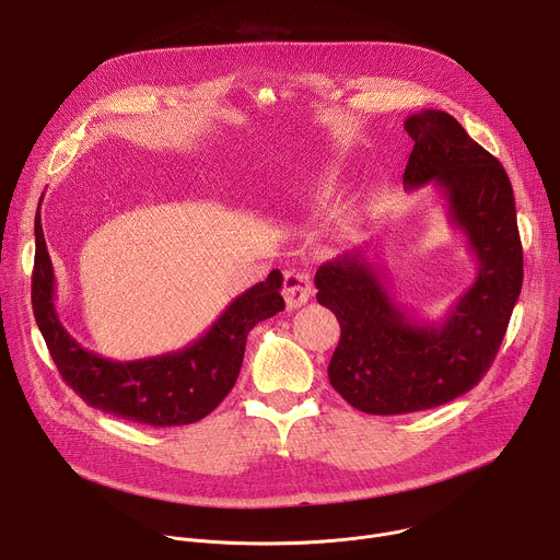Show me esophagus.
<instances>
[{
	"mask_svg": "<svg viewBox=\"0 0 560 560\" xmlns=\"http://www.w3.org/2000/svg\"><path fill=\"white\" fill-rule=\"evenodd\" d=\"M310 294H312V283L305 272L288 270L283 275V296H285L288 310H296V307L305 305Z\"/></svg>",
	"mask_w": 560,
	"mask_h": 560,
	"instance_id": "obj_1",
	"label": "esophagus"
}]
</instances>
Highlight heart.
I'll return each mask as SVG.
<instances>
[{
	"label": "heart",
	"mask_w": 560,
	"mask_h": 560,
	"mask_svg": "<svg viewBox=\"0 0 560 560\" xmlns=\"http://www.w3.org/2000/svg\"><path fill=\"white\" fill-rule=\"evenodd\" d=\"M341 184H343L341 168L332 164L316 166L310 175V197L318 203L330 201L341 190Z\"/></svg>",
	"instance_id": "1"
}]
</instances>
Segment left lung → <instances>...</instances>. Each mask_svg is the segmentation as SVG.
I'll use <instances>...</instances> for the list:
<instances>
[{
	"mask_svg": "<svg viewBox=\"0 0 560 560\" xmlns=\"http://www.w3.org/2000/svg\"><path fill=\"white\" fill-rule=\"evenodd\" d=\"M404 126L415 139L404 184L441 190L478 275L443 322L430 324L392 299L363 250L318 266L316 301L341 324L328 376L368 415L421 412L469 392L490 370L523 285L514 192L499 159L443 110L415 113Z\"/></svg>",
	"mask_w": 560,
	"mask_h": 560,
	"instance_id": "8db88e82",
	"label": "left lung"
}]
</instances>
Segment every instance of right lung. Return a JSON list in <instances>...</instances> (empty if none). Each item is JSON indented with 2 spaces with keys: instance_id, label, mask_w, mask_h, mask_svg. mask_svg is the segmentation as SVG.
Here are the masks:
<instances>
[{
  "instance_id": "add662e5",
  "label": "right lung",
  "mask_w": 560,
  "mask_h": 560,
  "mask_svg": "<svg viewBox=\"0 0 560 560\" xmlns=\"http://www.w3.org/2000/svg\"><path fill=\"white\" fill-rule=\"evenodd\" d=\"M281 283V272L272 270L266 281L238 294L210 330L184 350L139 361L104 359L79 346L61 326L55 270L39 217L35 221L33 312L39 332L63 381L91 408L124 421L175 428L210 415L236 383L248 332L285 307Z\"/></svg>"
}]
</instances>
